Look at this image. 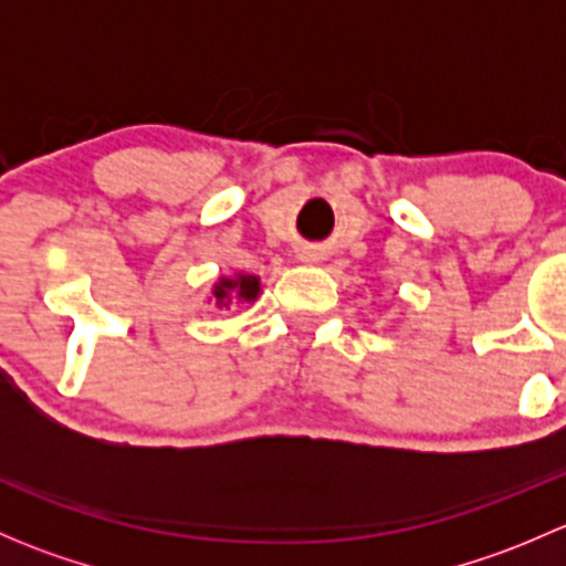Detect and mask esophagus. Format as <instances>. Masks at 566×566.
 Returning a JSON list of instances; mask_svg holds the SVG:
<instances>
[{"label": "esophagus", "mask_w": 566, "mask_h": 566, "mask_svg": "<svg viewBox=\"0 0 566 566\" xmlns=\"http://www.w3.org/2000/svg\"><path fill=\"white\" fill-rule=\"evenodd\" d=\"M304 260H306V262H317V260H319V251H315V249H312V251H306V254H304Z\"/></svg>", "instance_id": "34e87169"}]
</instances>
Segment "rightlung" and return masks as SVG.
Wrapping results in <instances>:
<instances>
[{
    "label": "right lung",
    "instance_id": "obj_1",
    "mask_svg": "<svg viewBox=\"0 0 566 566\" xmlns=\"http://www.w3.org/2000/svg\"><path fill=\"white\" fill-rule=\"evenodd\" d=\"M260 276L235 273V276H219V282L210 290V301H213L219 310H230L232 304H251V301L260 298Z\"/></svg>",
    "mask_w": 566,
    "mask_h": 566
}]
</instances>
